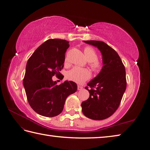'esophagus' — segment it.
Segmentation results:
<instances>
[{
    "instance_id": "esophagus-1",
    "label": "esophagus",
    "mask_w": 150,
    "mask_h": 150,
    "mask_svg": "<svg viewBox=\"0 0 150 150\" xmlns=\"http://www.w3.org/2000/svg\"><path fill=\"white\" fill-rule=\"evenodd\" d=\"M83 89V86H79V85H78V90H82Z\"/></svg>"
}]
</instances>
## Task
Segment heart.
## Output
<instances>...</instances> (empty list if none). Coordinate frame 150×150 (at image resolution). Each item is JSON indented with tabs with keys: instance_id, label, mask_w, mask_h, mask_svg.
<instances>
[{
	"instance_id": "b5f03b06",
	"label": "heart",
	"mask_w": 150,
	"mask_h": 150,
	"mask_svg": "<svg viewBox=\"0 0 150 150\" xmlns=\"http://www.w3.org/2000/svg\"><path fill=\"white\" fill-rule=\"evenodd\" d=\"M84 52L87 59L90 61L89 66L92 70L96 73L100 72L103 69V64L100 61L97 59L98 54L94 49L90 46L86 47L84 49ZM66 60L67 57H66ZM91 74L88 69L74 67L68 71L67 77L69 80L74 81L75 83H83L91 78Z\"/></svg>"
}]
</instances>
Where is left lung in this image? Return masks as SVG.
I'll list each match as a JSON object with an SVG mask.
<instances>
[{"label":"left lung","instance_id":"1","mask_svg":"<svg viewBox=\"0 0 150 150\" xmlns=\"http://www.w3.org/2000/svg\"><path fill=\"white\" fill-rule=\"evenodd\" d=\"M98 48L103 56L101 71L85 88L89 97L81 104L83 114L90 119L103 120L118 108L126 88V71L115 50L99 40H84Z\"/></svg>","mask_w":150,"mask_h":150}]
</instances>
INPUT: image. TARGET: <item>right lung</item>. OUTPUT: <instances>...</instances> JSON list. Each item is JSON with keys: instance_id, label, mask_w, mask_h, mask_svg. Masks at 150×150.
I'll use <instances>...</instances> for the list:
<instances>
[{"instance_id": "obj_1", "label": "right lung", "mask_w": 150, "mask_h": 150, "mask_svg": "<svg viewBox=\"0 0 150 150\" xmlns=\"http://www.w3.org/2000/svg\"><path fill=\"white\" fill-rule=\"evenodd\" d=\"M69 42L60 39H50L35 50L27 62L23 79L27 99L30 107L39 115L54 117L62 111L66 99L74 93L78 86L73 81H65L57 85L54 76L64 78L65 53Z\"/></svg>"}]
</instances>
